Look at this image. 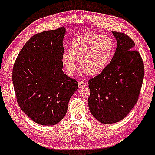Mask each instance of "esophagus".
Listing matches in <instances>:
<instances>
[{
  "mask_svg": "<svg viewBox=\"0 0 155 155\" xmlns=\"http://www.w3.org/2000/svg\"><path fill=\"white\" fill-rule=\"evenodd\" d=\"M79 88H83V87H84L87 86V84L85 83L84 81H79Z\"/></svg>",
  "mask_w": 155,
  "mask_h": 155,
  "instance_id": "esophagus-1",
  "label": "esophagus"
}]
</instances>
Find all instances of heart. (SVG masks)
I'll return each instance as SVG.
<instances>
[{"label": "heart", "instance_id": "obj_1", "mask_svg": "<svg viewBox=\"0 0 155 155\" xmlns=\"http://www.w3.org/2000/svg\"><path fill=\"white\" fill-rule=\"evenodd\" d=\"M114 49L111 37L96 33H87L74 38L68 47V54L62 57V65L68 75L73 76L77 68L76 62L85 74H100L109 63Z\"/></svg>", "mask_w": 155, "mask_h": 155}]
</instances>
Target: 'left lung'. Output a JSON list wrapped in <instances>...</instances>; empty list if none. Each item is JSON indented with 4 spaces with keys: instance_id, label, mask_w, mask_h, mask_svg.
Returning <instances> with one entry per match:
<instances>
[{
    "instance_id": "left-lung-1",
    "label": "left lung",
    "mask_w": 155,
    "mask_h": 155,
    "mask_svg": "<svg viewBox=\"0 0 155 155\" xmlns=\"http://www.w3.org/2000/svg\"><path fill=\"white\" fill-rule=\"evenodd\" d=\"M117 39L114 55L106 68L89 80V108L103 124L120 122L134 107L139 97L144 66L135 43L127 35L112 31Z\"/></svg>"
}]
</instances>
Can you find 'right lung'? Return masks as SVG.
I'll return each mask as SVG.
<instances>
[{"instance_id": "right-lung-1", "label": "right lung", "mask_w": 155, "mask_h": 155, "mask_svg": "<svg viewBox=\"0 0 155 155\" xmlns=\"http://www.w3.org/2000/svg\"><path fill=\"white\" fill-rule=\"evenodd\" d=\"M64 27L32 36L14 64L12 81L17 101L33 122L54 125L65 117L79 84L63 71Z\"/></svg>"}]
</instances>
